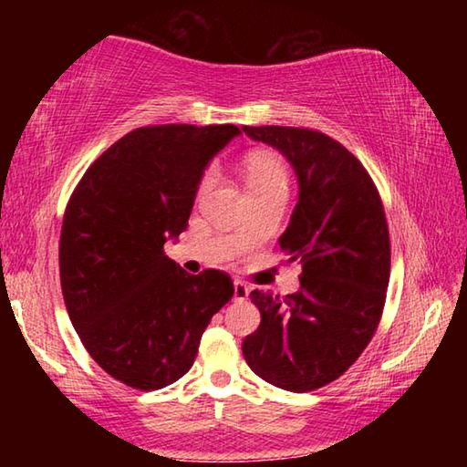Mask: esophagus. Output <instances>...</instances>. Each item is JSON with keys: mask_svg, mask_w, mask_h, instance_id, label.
I'll return each instance as SVG.
<instances>
[{"mask_svg": "<svg viewBox=\"0 0 467 467\" xmlns=\"http://www.w3.org/2000/svg\"><path fill=\"white\" fill-rule=\"evenodd\" d=\"M249 292H251V288L247 282H243V280L234 282V300H244L249 296Z\"/></svg>", "mask_w": 467, "mask_h": 467, "instance_id": "obj_1", "label": "esophagus"}]
</instances>
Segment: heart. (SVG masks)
<instances>
[{
	"mask_svg": "<svg viewBox=\"0 0 467 467\" xmlns=\"http://www.w3.org/2000/svg\"><path fill=\"white\" fill-rule=\"evenodd\" d=\"M244 183H247L249 197L253 195H286L290 185V172L286 162L280 156L267 152H253L243 162ZM214 183V172H203L195 189V197H202L210 192Z\"/></svg>",
	"mask_w": 467,
	"mask_h": 467,
	"instance_id": "heart-1",
	"label": "heart"
}]
</instances>
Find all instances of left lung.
<instances>
[{
    "label": "left lung",
    "mask_w": 467,
    "mask_h": 467,
    "mask_svg": "<svg viewBox=\"0 0 467 467\" xmlns=\"http://www.w3.org/2000/svg\"><path fill=\"white\" fill-rule=\"evenodd\" d=\"M243 131L280 150L296 171L298 203L280 249L303 267L295 295L251 292L262 323L244 337L243 357L280 389L313 391L357 362L381 321L391 270L383 202L358 158L326 133L282 125Z\"/></svg>",
    "instance_id": "8db88e82"
}]
</instances>
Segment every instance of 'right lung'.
<instances>
[{
    "instance_id": "obj_1",
    "label": "right lung",
    "mask_w": 467,
    "mask_h": 467,
    "mask_svg": "<svg viewBox=\"0 0 467 467\" xmlns=\"http://www.w3.org/2000/svg\"><path fill=\"white\" fill-rule=\"evenodd\" d=\"M241 130L169 123L125 133L69 197L59 278L69 319L97 365L140 391L192 368L202 334L233 298L231 275H192L164 255L187 228L203 169Z\"/></svg>"
}]
</instances>
